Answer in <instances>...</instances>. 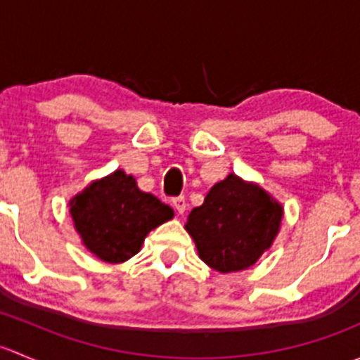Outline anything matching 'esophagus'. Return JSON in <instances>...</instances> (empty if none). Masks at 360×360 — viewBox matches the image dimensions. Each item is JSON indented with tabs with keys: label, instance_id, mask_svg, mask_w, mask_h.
<instances>
[{
	"label": "esophagus",
	"instance_id": "esophagus-1",
	"mask_svg": "<svg viewBox=\"0 0 360 360\" xmlns=\"http://www.w3.org/2000/svg\"><path fill=\"white\" fill-rule=\"evenodd\" d=\"M172 205H174V209L177 210V212L183 214L184 210H186V207H188L186 198H184V197H176V198H172Z\"/></svg>",
	"mask_w": 360,
	"mask_h": 360
}]
</instances>
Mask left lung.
I'll list each match as a JSON object with an SVG mask.
<instances>
[{"label": "left lung", "instance_id": "8db88e82", "mask_svg": "<svg viewBox=\"0 0 360 360\" xmlns=\"http://www.w3.org/2000/svg\"><path fill=\"white\" fill-rule=\"evenodd\" d=\"M284 209L261 186L228 174L188 216L186 231L205 264L221 274L252 266L274 244Z\"/></svg>", "mask_w": 360, "mask_h": 360}]
</instances>
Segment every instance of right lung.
Returning <instances> with one entry per match:
<instances>
[{"mask_svg": "<svg viewBox=\"0 0 360 360\" xmlns=\"http://www.w3.org/2000/svg\"><path fill=\"white\" fill-rule=\"evenodd\" d=\"M83 245L106 263L136 256L151 230L172 219L174 210L137 188L134 176L115 170L69 202Z\"/></svg>", "mask_w": 360, "mask_h": 360, "instance_id": "right-lung-1", "label": "right lung"}]
</instances>
